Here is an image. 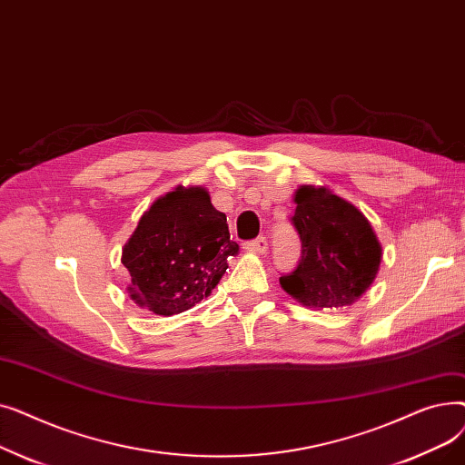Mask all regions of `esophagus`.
Segmentation results:
<instances>
[{
  "instance_id": "obj_1",
  "label": "esophagus",
  "mask_w": 465,
  "mask_h": 465,
  "mask_svg": "<svg viewBox=\"0 0 465 465\" xmlns=\"http://www.w3.org/2000/svg\"><path fill=\"white\" fill-rule=\"evenodd\" d=\"M242 249L263 254V252L267 251V241H265L263 235H260V237H256V239H252V241H245V242H242Z\"/></svg>"
}]
</instances>
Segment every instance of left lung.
Instances as JSON below:
<instances>
[{
  "instance_id": "8db88e82",
  "label": "left lung",
  "mask_w": 465,
  "mask_h": 465,
  "mask_svg": "<svg viewBox=\"0 0 465 465\" xmlns=\"http://www.w3.org/2000/svg\"><path fill=\"white\" fill-rule=\"evenodd\" d=\"M292 216L302 258L281 275L288 294L312 309L352 305L373 282L382 256L371 224L352 203L326 188L302 186Z\"/></svg>"
}]
</instances>
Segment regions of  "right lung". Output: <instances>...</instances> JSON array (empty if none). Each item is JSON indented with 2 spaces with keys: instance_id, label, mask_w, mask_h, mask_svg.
Listing matches in <instances>:
<instances>
[{
  "instance_id": "right-lung-1",
  "label": "right lung",
  "mask_w": 465,
  "mask_h": 465,
  "mask_svg": "<svg viewBox=\"0 0 465 465\" xmlns=\"http://www.w3.org/2000/svg\"><path fill=\"white\" fill-rule=\"evenodd\" d=\"M239 245L226 214L213 207L205 188H175L146 211L122 249L132 298L163 316L198 305L228 270Z\"/></svg>"
}]
</instances>
